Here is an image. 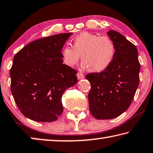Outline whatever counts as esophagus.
Here are the masks:
<instances>
[{"instance_id":"34e87169","label":"esophagus","mask_w":153,"mask_h":153,"mask_svg":"<svg viewBox=\"0 0 153 153\" xmlns=\"http://www.w3.org/2000/svg\"><path fill=\"white\" fill-rule=\"evenodd\" d=\"M77 79H83L84 77V74H82V73H77Z\"/></svg>"}]
</instances>
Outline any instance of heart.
I'll use <instances>...</instances> for the list:
<instances>
[{
  "label": "heart",
  "instance_id": "obj_1",
  "mask_svg": "<svg viewBox=\"0 0 153 153\" xmlns=\"http://www.w3.org/2000/svg\"><path fill=\"white\" fill-rule=\"evenodd\" d=\"M72 43L73 46L65 45L61 51L63 62L68 67L76 65L81 55L82 68L101 72L109 68L114 59V44L108 36L82 32L73 39Z\"/></svg>",
  "mask_w": 153,
  "mask_h": 153
}]
</instances>
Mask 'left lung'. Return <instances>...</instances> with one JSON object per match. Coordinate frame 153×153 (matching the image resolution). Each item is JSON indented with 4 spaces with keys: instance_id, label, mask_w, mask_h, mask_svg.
<instances>
[{
    "instance_id": "obj_1",
    "label": "left lung",
    "mask_w": 153,
    "mask_h": 153,
    "mask_svg": "<svg viewBox=\"0 0 153 153\" xmlns=\"http://www.w3.org/2000/svg\"><path fill=\"white\" fill-rule=\"evenodd\" d=\"M107 34L114 44V59L105 70L85 76L91 84L90 111L98 120L114 118L124 112L132 103L139 83L140 65L136 46L115 30H110Z\"/></svg>"
}]
</instances>
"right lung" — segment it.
Segmentation results:
<instances>
[{
	"label": "right lung",
	"instance_id": "right-lung-1",
	"mask_svg": "<svg viewBox=\"0 0 153 153\" xmlns=\"http://www.w3.org/2000/svg\"><path fill=\"white\" fill-rule=\"evenodd\" d=\"M73 33L35 40L15 54L10 90L21 112L30 120L53 122L63 112L62 98L77 82V71L63 64L61 51Z\"/></svg>",
	"mask_w": 153,
	"mask_h": 153
}]
</instances>
